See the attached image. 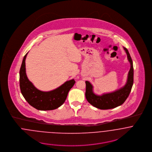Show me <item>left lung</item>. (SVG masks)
I'll use <instances>...</instances> for the list:
<instances>
[{
  "instance_id": "1",
  "label": "left lung",
  "mask_w": 152,
  "mask_h": 152,
  "mask_svg": "<svg viewBox=\"0 0 152 152\" xmlns=\"http://www.w3.org/2000/svg\"><path fill=\"white\" fill-rule=\"evenodd\" d=\"M128 59L130 63V68L126 85L121 89L112 93L98 96L94 94L92 86L89 82L86 81V97L88 102L94 107L100 109L114 108L123 104L128 98L133 84V66L130 54L126 48L124 47Z\"/></svg>"
}]
</instances>
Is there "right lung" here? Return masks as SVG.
<instances>
[{"instance_id":"obj_1","label":"right lung","mask_w":152,"mask_h":152,"mask_svg":"<svg viewBox=\"0 0 152 152\" xmlns=\"http://www.w3.org/2000/svg\"><path fill=\"white\" fill-rule=\"evenodd\" d=\"M27 54L23 58L20 69V88L23 96L31 106L38 110L58 108L64 103L69 91L75 83V80L72 79L66 81L61 86L49 92L37 89L28 80L26 74L25 60Z\"/></svg>"}]
</instances>
